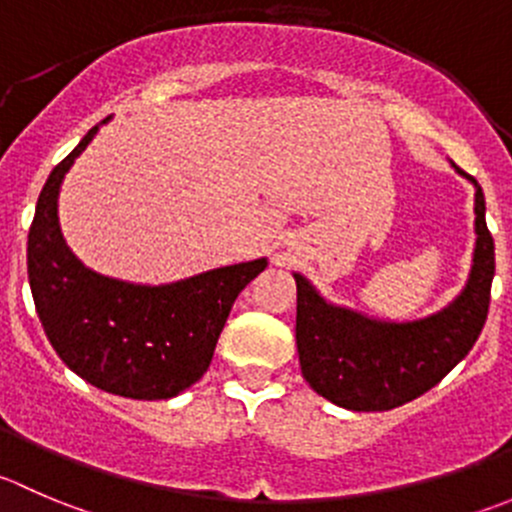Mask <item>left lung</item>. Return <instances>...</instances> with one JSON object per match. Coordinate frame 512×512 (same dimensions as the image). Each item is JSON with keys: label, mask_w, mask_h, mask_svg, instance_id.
I'll return each mask as SVG.
<instances>
[{"label": "left lung", "mask_w": 512, "mask_h": 512, "mask_svg": "<svg viewBox=\"0 0 512 512\" xmlns=\"http://www.w3.org/2000/svg\"><path fill=\"white\" fill-rule=\"evenodd\" d=\"M455 167V165H453ZM475 185V252L465 290L435 315L385 322L330 305L302 275L297 282V352L302 377L330 403L380 413L435 388L470 352L485 325L495 275V245L485 225V195Z\"/></svg>", "instance_id": "obj_1"}]
</instances>
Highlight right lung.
<instances>
[{"mask_svg":"<svg viewBox=\"0 0 512 512\" xmlns=\"http://www.w3.org/2000/svg\"><path fill=\"white\" fill-rule=\"evenodd\" d=\"M107 119L94 124L39 192L27 240L29 287L44 332L69 370L104 393L167 400L205 375L237 295L267 260L157 287L130 285L84 267L64 245L57 197L69 167Z\"/></svg>","mask_w":512,"mask_h":512,"instance_id":"obj_1","label":"right lung"}]
</instances>
